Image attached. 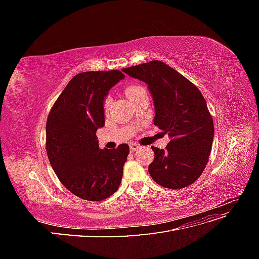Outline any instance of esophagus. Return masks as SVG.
<instances>
[{"instance_id":"esophagus-1","label":"esophagus","mask_w":259,"mask_h":259,"mask_svg":"<svg viewBox=\"0 0 259 259\" xmlns=\"http://www.w3.org/2000/svg\"><path fill=\"white\" fill-rule=\"evenodd\" d=\"M139 147H140V146H139L138 144H135V143H131V144H130V149H131L132 152L136 151Z\"/></svg>"}]
</instances>
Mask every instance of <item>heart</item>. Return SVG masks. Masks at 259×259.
I'll return each instance as SVG.
<instances>
[{
    "label": "heart",
    "mask_w": 259,
    "mask_h": 259,
    "mask_svg": "<svg viewBox=\"0 0 259 259\" xmlns=\"http://www.w3.org/2000/svg\"><path fill=\"white\" fill-rule=\"evenodd\" d=\"M142 92H145V89L143 88V86L131 85V86H128V88H126V90H125V95L128 97L130 100H132V98H134L137 95V94L142 93ZM110 103H111L110 97H107L105 99V103H104V109H105L106 112L109 110V107H110Z\"/></svg>",
    "instance_id": "obj_1"
}]
</instances>
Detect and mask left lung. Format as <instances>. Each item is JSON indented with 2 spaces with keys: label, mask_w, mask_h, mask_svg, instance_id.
<instances>
[{
  "label": "left lung",
  "mask_w": 259,
  "mask_h": 259,
  "mask_svg": "<svg viewBox=\"0 0 259 259\" xmlns=\"http://www.w3.org/2000/svg\"><path fill=\"white\" fill-rule=\"evenodd\" d=\"M122 71L148 85L155 110L153 123L170 137L165 149L151 147L154 160L149 174L168 189L190 186L204 170L214 138L213 117L204 97L193 83L159 60Z\"/></svg>",
  "instance_id": "1"
}]
</instances>
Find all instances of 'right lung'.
I'll return each mask as SVG.
<instances>
[{"instance_id":"right-lung-1","label":"right lung","mask_w":259,"mask_h":259,"mask_svg":"<svg viewBox=\"0 0 259 259\" xmlns=\"http://www.w3.org/2000/svg\"><path fill=\"white\" fill-rule=\"evenodd\" d=\"M125 75L119 70L74 75L55 101L46 122V152L60 183L76 197L105 200L117 190L130 153L126 144L99 149L104 100Z\"/></svg>"}]
</instances>
